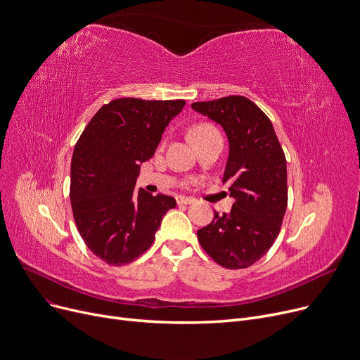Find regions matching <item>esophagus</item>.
I'll list each match as a JSON object with an SVG mask.
<instances>
[{"instance_id":"1","label":"esophagus","mask_w":360,"mask_h":360,"mask_svg":"<svg viewBox=\"0 0 360 360\" xmlns=\"http://www.w3.org/2000/svg\"><path fill=\"white\" fill-rule=\"evenodd\" d=\"M194 201H195V198H193V197H184V195L176 197V202H178V204H185V205H188V204H193Z\"/></svg>"}]
</instances>
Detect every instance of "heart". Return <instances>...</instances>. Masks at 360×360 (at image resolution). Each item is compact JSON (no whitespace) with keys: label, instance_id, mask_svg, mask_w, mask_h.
<instances>
[{"label":"heart","instance_id":"heart-1","mask_svg":"<svg viewBox=\"0 0 360 360\" xmlns=\"http://www.w3.org/2000/svg\"><path fill=\"white\" fill-rule=\"evenodd\" d=\"M214 134H219L217 129L209 124H200V125L194 127L191 131L193 140H197L200 137H207V136H214Z\"/></svg>","mask_w":360,"mask_h":360}]
</instances>
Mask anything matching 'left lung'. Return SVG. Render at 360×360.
<instances>
[{"mask_svg": "<svg viewBox=\"0 0 360 360\" xmlns=\"http://www.w3.org/2000/svg\"><path fill=\"white\" fill-rule=\"evenodd\" d=\"M191 108L219 124L229 140L223 184L235 200L197 231L202 250L226 269H247L267 254L288 207L286 158L273 124L254 102L228 96Z\"/></svg>", "mask_w": 360, "mask_h": 360, "instance_id": "obj_1", "label": "left lung"}]
</instances>
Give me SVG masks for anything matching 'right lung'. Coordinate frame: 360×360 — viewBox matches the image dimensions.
<instances>
[{
  "label": "right lung",
  "mask_w": 360,
  "mask_h": 360,
  "mask_svg": "<svg viewBox=\"0 0 360 360\" xmlns=\"http://www.w3.org/2000/svg\"><path fill=\"white\" fill-rule=\"evenodd\" d=\"M184 106L185 101L115 99L96 112L74 147V220L89 250L109 266H124L146 252L163 216L175 209V198L136 191V181Z\"/></svg>",
  "instance_id": "right-lung-1"
}]
</instances>
